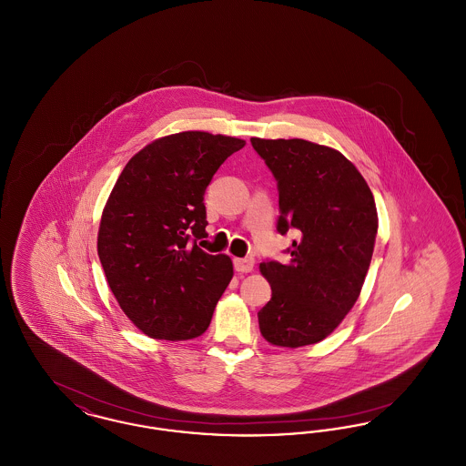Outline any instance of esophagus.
Listing matches in <instances>:
<instances>
[{
    "label": "esophagus",
    "instance_id": "obj_1",
    "mask_svg": "<svg viewBox=\"0 0 466 466\" xmlns=\"http://www.w3.org/2000/svg\"><path fill=\"white\" fill-rule=\"evenodd\" d=\"M255 266V260L251 257L248 258H234V267L238 272H251Z\"/></svg>",
    "mask_w": 466,
    "mask_h": 466
}]
</instances>
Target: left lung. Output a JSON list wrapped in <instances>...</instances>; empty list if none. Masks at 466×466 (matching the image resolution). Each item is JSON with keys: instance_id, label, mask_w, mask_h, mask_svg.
I'll list each match as a JSON object with an SVG mask.
<instances>
[{"instance_id": "obj_1", "label": "left lung", "mask_w": 466, "mask_h": 466, "mask_svg": "<svg viewBox=\"0 0 466 466\" xmlns=\"http://www.w3.org/2000/svg\"><path fill=\"white\" fill-rule=\"evenodd\" d=\"M251 147L278 181V232L299 236L287 249L289 264H260L272 289L258 310L260 332L274 346L316 344L339 327L363 287L377 234L374 196L333 148L260 137Z\"/></svg>"}]
</instances>
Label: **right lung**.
Returning <instances> with one entry per match:
<instances>
[{"mask_svg":"<svg viewBox=\"0 0 466 466\" xmlns=\"http://www.w3.org/2000/svg\"><path fill=\"white\" fill-rule=\"evenodd\" d=\"M243 139L171 134L127 162L105 206L97 255L127 318L154 339L206 332L232 279V260L198 246L206 234L204 194Z\"/></svg>","mask_w":466,"mask_h":466,"instance_id":"1","label":"right lung"}]
</instances>
